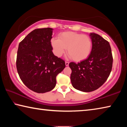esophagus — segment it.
<instances>
[{
  "instance_id": "obj_1",
  "label": "esophagus",
  "mask_w": 127,
  "mask_h": 127,
  "mask_svg": "<svg viewBox=\"0 0 127 127\" xmlns=\"http://www.w3.org/2000/svg\"><path fill=\"white\" fill-rule=\"evenodd\" d=\"M69 65V62H65V65L66 66H68Z\"/></svg>"
}]
</instances>
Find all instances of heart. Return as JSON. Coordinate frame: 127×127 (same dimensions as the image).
I'll return each instance as SVG.
<instances>
[{
    "mask_svg": "<svg viewBox=\"0 0 127 127\" xmlns=\"http://www.w3.org/2000/svg\"><path fill=\"white\" fill-rule=\"evenodd\" d=\"M51 45L57 57H61L67 48L69 56L76 62L83 61L91 54L92 40L90 36L73 32L60 33L58 39L52 38Z\"/></svg>",
    "mask_w": 127,
    "mask_h": 127,
    "instance_id": "1",
    "label": "heart"
}]
</instances>
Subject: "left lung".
Segmentation results:
<instances>
[{"mask_svg":"<svg viewBox=\"0 0 127 127\" xmlns=\"http://www.w3.org/2000/svg\"><path fill=\"white\" fill-rule=\"evenodd\" d=\"M92 40L91 54L86 59L76 64L70 62V80L75 89L83 92L98 89L108 78L113 58L109 42L98 34L90 33Z\"/></svg>","mask_w":127,"mask_h":127,"instance_id":"8db88e82","label":"left lung"}]
</instances>
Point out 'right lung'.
Listing matches in <instances>:
<instances>
[{
    "instance_id": "1",
    "label": "right lung",
    "mask_w": 127,
    "mask_h": 127,
    "mask_svg": "<svg viewBox=\"0 0 127 127\" xmlns=\"http://www.w3.org/2000/svg\"><path fill=\"white\" fill-rule=\"evenodd\" d=\"M52 33L53 29L49 27L35 29L19 44L17 72L22 82L37 93L52 90L57 75L65 67L64 60L52 51Z\"/></svg>"
}]
</instances>
